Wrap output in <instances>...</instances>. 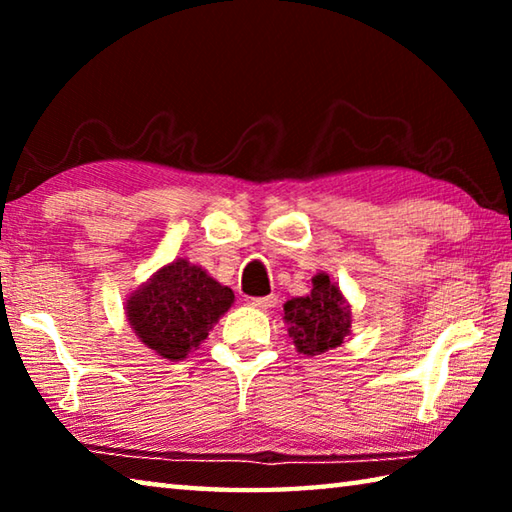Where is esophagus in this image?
I'll use <instances>...</instances> for the list:
<instances>
[{"instance_id":"1","label":"esophagus","mask_w":512,"mask_h":512,"mask_svg":"<svg viewBox=\"0 0 512 512\" xmlns=\"http://www.w3.org/2000/svg\"><path fill=\"white\" fill-rule=\"evenodd\" d=\"M253 302V307H257V309H271V307H275L277 305V296H262V298H253L250 300Z\"/></svg>"}]
</instances>
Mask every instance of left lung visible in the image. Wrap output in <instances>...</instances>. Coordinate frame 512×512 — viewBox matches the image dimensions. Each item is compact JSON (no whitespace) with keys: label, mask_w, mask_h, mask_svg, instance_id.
Listing matches in <instances>:
<instances>
[{"label":"left lung","mask_w":512,"mask_h":512,"mask_svg":"<svg viewBox=\"0 0 512 512\" xmlns=\"http://www.w3.org/2000/svg\"><path fill=\"white\" fill-rule=\"evenodd\" d=\"M284 323L296 350L314 357L339 348L350 336L352 311L339 284L320 271L311 277V293L284 302Z\"/></svg>","instance_id":"1"}]
</instances>
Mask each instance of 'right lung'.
<instances>
[{"mask_svg":"<svg viewBox=\"0 0 512 512\" xmlns=\"http://www.w3.org/2000/svg\"><path fill=\"white\" fill-rule=\"evenodd\" d=\"M235 293L203 266L176 259L155 271L126 300V320L146 348L169 361L198 350L214 323L232 307Z\"/></svg>","mask_w":512,"mask_h":512,"instance_id":"obj_1","label":"right lung"}]
</instances>
